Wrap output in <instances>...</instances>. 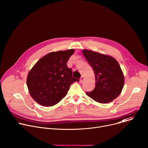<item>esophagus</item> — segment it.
<instances>
[{"mask_svg": "<svg viewBox=\"0 0 148 148\" xmlns=\"http://www.w3.org/2000/svg\"><path fill=\"white\" fill-rule=\"evenodd\" d=\"M83 81H84V78H83V77L82 76L81 78H80V79H79V82H80V83H83Z\"/></svg>", "mask_w": 148, "mask_h": 148, "instance_id": "1", "label": "esophagus"}]
</instances>
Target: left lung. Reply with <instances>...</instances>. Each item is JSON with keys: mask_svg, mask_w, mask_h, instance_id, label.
<instances>
[{"mask_svg": "<svg viewBox=\"0 0 148 148\" xmlns=\"http://www.w3.org/2000/svg\"><path fill=\"white\" fill-rule=\"evenodd\" d=\"M83 53L95 74L94 90L86 92L100 103H108L117 98L123 89L125 78L118 62L112 57L83 49Z\"/></svg>", "mask_w": 148, "mask_h": 148, "instance_id": "obj_1", "label": "left lung"}]
</instances>
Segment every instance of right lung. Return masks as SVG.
Instances as JSON below:
<instances>
[{
    "label": "right lung",
    "instance_id": "1",
    "mask_svg": "<svg viewBox=\"0 0 148 148\" xmlns=\"http://www.w3.org/2000/svg\"><path fill=\"white\" fill-rule=\"evenodd\" d=\"M73 49L50 52L32 67L26 83L31 96L39 104L52 106L65 97L71 84L79 79L73 78L66 63Z\"/></svg>",
    "mask_w": 148,
    "mask_h": 148
}]
</instances>
